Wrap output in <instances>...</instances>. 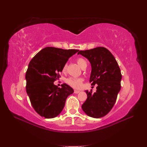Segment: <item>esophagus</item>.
<instances>
[{
    "label": "esophagus",
    "mask_w": 147,
    "mask_h": 147,
    "mask_svg": "<svg viewBox=\"0 0 147 147\" xmlns=\"http://www.w3.org/2000/svg\"><path fill=\"white\" fill-rule=\"evenodd\" d=\"M79 92H80V91L78 90H74V93H75V94H78Z\"/></svg>",
    "instance_id": "34e87169"
}]
</instances>
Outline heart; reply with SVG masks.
I'll return each mask as SVG.
<instances>
[{
    "label": "heart",
    "instance_id": "obj_1",
    "mask_svg": "<svg viewBox=\"0 0 147 147\" xmlns=\"http://www.w3.org/2000/svg\"><path fill=\"white\" fill-rule=\"evenodd\" d=\"M77 64L82 69L87 66L86 61L84 60L82 57H78L77 59ZM67 70V64H64L63 68V72H65ZM83 82V78H74V77H70L66 80V83H67L69 85L72 86L74 88L79 89L82 86Z\"/></svg>",
    "mask_w": 147,
    "mask_h": 147
}]
</instances>
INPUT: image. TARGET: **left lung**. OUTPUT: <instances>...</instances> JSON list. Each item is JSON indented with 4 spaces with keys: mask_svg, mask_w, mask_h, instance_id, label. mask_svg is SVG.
Wrapping results in <instances>:
<instances>
[{
    "mask_svg": "<svg viewBox=\"0 0 147 147\" xmlns=\"http://www.w3.org/2000/svg\"><path fill=\"white\" fill-rule=\"evenodd\" d=\"M90 62L91 74L90 82L97 91H86L87 99L82 108L88 116L99 118L109 113L115 105L121 89V73L117 62L110 51L104 47L80 51Z\"/></svg>",
    "mask_w": 147,
    "mask_h": 147,
    "instance_id": "left-lung-1",
    "label": "left lung"
}]
</instances>
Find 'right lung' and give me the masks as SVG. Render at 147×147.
I'll return each instance as SVG.
<instances>
[{
  "instance_id": "1",
  "label": "right lung",
  "mask_w": 147,
  "mask_h": 147,
  "mask_svg": "<svg viewBox=\"0 0 147 147\" xmlns=\"http://www.w3.org/2000/svg\"><path fill=\"white\" fill-rule=\"evenodd\" d=\"M78 51L46 47L30 61L26 74V92L34 109L41 117H57L63 110L67 97L74 92L68 84L58 88L53 82L61 77L69 57Z\"/></svg>"
}]
</instances>
